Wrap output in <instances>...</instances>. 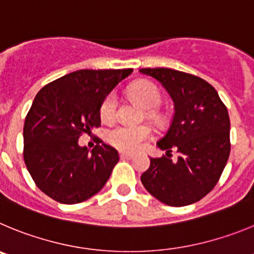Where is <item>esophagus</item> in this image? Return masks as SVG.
I'll return each mask as SVG.
<instances>
[{"label":"esophagus","mask_w":254,"mask_h":254,"mask_svg":"<svg viewBox=\"0 0 254 254\" xmlns=\"http://www.w3.org/2000/svg\"><path fill=\"white\" fill-rule=\"evenodd\" d=\"M120 158H123V159H132V158H134V154H132V153L120 152Z\"/></svg>","instance_id":"34e87169"}]
</instances>
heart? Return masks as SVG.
Returning <instances> with one entry per match:
<instances>
[{"instance_id":"b5f03b06","label":"heart","mask_w":254,"mask_h":254,"mask_svg":"<svg viewBox=\"0 0 254 254\" xmlns=\"http://www.w3.org/2000/svg\"><path fill=\"white\" fill-rule=\"evenodd\" d=\"M135 99H138L145 107H154L161 101V92L154 83L148 81H140L131 84L129 88ZM118 115V96L110 92L105 96L100 105V118L102 122L110 123L115 120ZM152 135V129L148 125L119 124L107 132V139L114 147L127 152H134L143 145L145 140Z\"/></svg>"}]
</instances>
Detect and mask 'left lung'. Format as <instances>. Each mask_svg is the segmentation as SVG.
Masks as SVG:
<instances>
[{"mask_svg": "<svg viewBox=\"0 0 254 254\" xmlns=\"http://www.w3.org/2000/svg\"><path fill=\"white\" fill-rule=\"evenodd\" d=\"M163 84L175 102L166 135L157 143L166 150L150 158L141 175L143 186L170 206H186L206 196L218 184L230 154V120L227 106L205 79L171 68H141ZM180 154L172 159V149Z\"/></svg>", "mask_w": 254, "mask_h": 254, "instance_id": "obj_1", "label": "left lung"}]
</instances>
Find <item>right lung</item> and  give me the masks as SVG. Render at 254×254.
<instances>
[{
    "instance_id": "1",
    "label": "right lung",
    "mask_w": 254,
    "mask_h": 254,
    "mask_svg": "<svg viewBox=\"0 0 254 254\" xmlns=\"http://www.w3.org/2000/svg\"><path fill=\"white\" fill-rule=\"evenodd\" d=\"M127 69H81L45 84L24 124V161L36 186L61 204H78L105 186L119 153L100 139L79 147L82 134L101 127L100 105ZM102 144H100L99 143Z\"/></svg>"
}]
</instances>
